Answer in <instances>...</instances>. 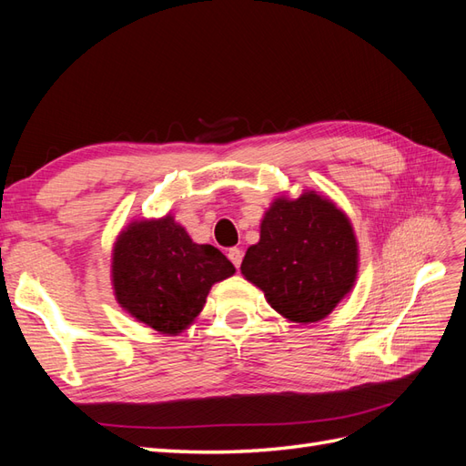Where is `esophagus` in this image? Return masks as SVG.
I'll use <instances>...</instances> for the list:
<instances>
[{
    "instance_id": "1",
    "label": "esophagus",
    "mask_w": 466,
    "mask_h": 466,
    "mask_svg": "<svg viewBox=\"0 0 466 466\" xmlns=\"http://www.w3.org/2000/svg\"><path fill=\"white\" fill-rule=\"evenodd\" d=\"M228 257H229V260L233 262V266H235V268H238V266H241V262H243V250H241V248H237V247H233V248H229Z\"/></svg>"
}]
</instances>
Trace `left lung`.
<instances>
[{"mask_svg": "<svg viewBox=\"0 0 466 466\" xmlns=\"http://www.w3.org/2000/svg\"><path fill=\"white\" fill-rule=\"evenodd\" d=\"M241 274L293 322L329 317L358 276V241L340 208L315 190L279 196L264 214L260 241L248 247Z\"/></svg>", "mask_w": 466, "mask_h": 466, "instance_id": "1", "label": "left lung"}]
</instances>
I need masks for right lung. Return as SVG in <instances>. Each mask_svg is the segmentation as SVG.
<instances>
[{"instance_id": "add662e5", "label": "right lung", "mask_w": 466, "mask_h": 466, "mask_svg": "<svg viewBox=\"0 0 466 466\" xmlns=\"http://www.w3.org/2000/svg\"><path fill=\"white\" fill-rule=\"evenodd\" d=\"M235 274L221 250L194 243L173 216L139 219L112 248V288L136 320L177 336L200 315L216 281Z\"/></svg>"}]
</instances>
